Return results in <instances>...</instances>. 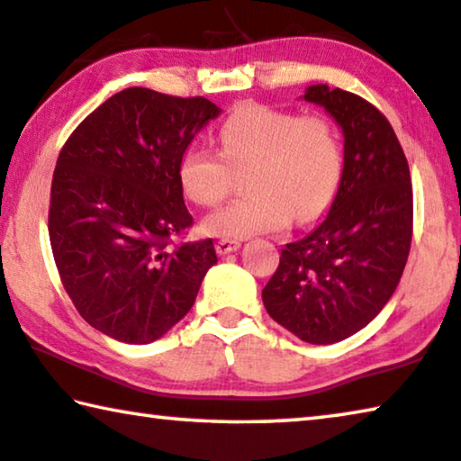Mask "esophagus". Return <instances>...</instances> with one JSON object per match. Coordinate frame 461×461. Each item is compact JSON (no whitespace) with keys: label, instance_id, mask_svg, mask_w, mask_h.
Instances as JSON below:
<instances>
[{"label":"esophagus","instance_id":"34e87169","mask_svg":"<svg viewBox=\"0 0 461 461\" xmlns=\"http://www.w3.org/2000/svg\"><path fill=\"white\" fill-rule=\"evenodd\" d=\"M239 247H240V240H237V239H221L216 243V251L221 255H226V253L237 251Z\"/></svg>","mask_w":461,"mask_h":461}]
</instances>
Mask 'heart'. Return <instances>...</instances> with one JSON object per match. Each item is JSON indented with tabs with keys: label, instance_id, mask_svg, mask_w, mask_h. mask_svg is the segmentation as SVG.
<instances>
[{
	"label": "heart",
	"instance_id": "obj_1",
	"mask_svg": "<svg viewBox=\"0 0 461 461\" xmlns=\"http://www.w3.org/2000/svg\"><path fill=\"white\" fill-rule=\"evenodd\" d=\"M221 152L191 146L179 165L189 200L221 203L232 187V168H246L251 191L203 221L214 237L245 239L320 218L334 200L344 168L336 125L323 115H296L264 104H243L221 125Z\"/></svg>",
	"mask_w": 461,
	"mask_h": 461
}]
</instances>
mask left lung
<instances>
[{
    "label": "left lung",
    "instance_id": "left-lung-1",
    "mask_svg": "<svg viewBox=\"0 0 461 461\" xmlns=\"http://www.w3.org/2000/svg\"><path fill=\"white\" fill-rule=\"evenodd\" d=\"M344 133V168L317 229L280 255L261 290L267 313L309 344H334L369 325L406 267L412 243L408 160L384 113L342 88L304 90Z\"/></svg>",
    "mask_w": 461,
    "mask_h": 461
}]
</instances>
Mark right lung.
<instances>
[{
	"mask_svg": "<svg viewBox=\"0 0 461 461\" xmlns=\"http://www.w3.org/2000/svg\"><path fill=\"white\" fill-rule=\"evenodd\" d=\"M221 109L203 96L125 88L63 144L51 183L49 239L77 313L104 336L150 344L194 307L216 251L173 243L194 224L179 165Z\"/></svg>",
	"mask_w": 461,
	"mask_h": 461,
	"instance_id": "1",
	"label": "right lung"
}]
</instances>
